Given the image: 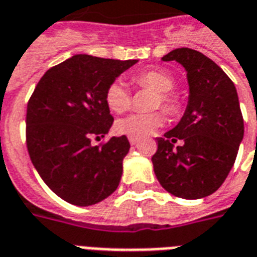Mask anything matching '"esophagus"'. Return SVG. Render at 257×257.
Segmentation results:
<instances>
[{
  "label": "esophagus",
  "mask_w": 257,
  "mask_h": 257,
  "mask_svg": "<svg viewBox=\"0 0 257 257\" xmlns=\"http://www.w3.org/2000/svg\"><path fill=\"white\" fill-rule=\"evenodd\" d=\"M139 142H140L139 139H136V138H129V143L132 144V146H135V144H138Z\"/></svg>",
  "instance_id": "esophagus-1"
}]
</instances>
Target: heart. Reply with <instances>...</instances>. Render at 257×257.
<instances>
[{
	"label": "heart",
	"mask_w": 257,
	"mask_h": 257,
	"mask_svg": "<svg viewBox=\"0 0 257 257\" xmlns=\"http://www.w3.org/2000/svg\"><path fill=\"white\" fill-rule=\"evenodd\" d=\"M135 84L157 91L158 96L154 100V107L161 109L169 115H177L181 110V100L172 90L176 87V80L169 72L162 69H148L140 72L134 77ZM104 102L114 113H123L132 106V94L121 80L110 83L104 92ZM163 123L161 111L134 113L119 118L115 122L117 134L129 138H144Z\"/></svg>",
	"instance_id": "1"
}]
</instances>
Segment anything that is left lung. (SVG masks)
Returning a JSON list of instances; mask_svg holds the SVG:
<instances>
[{"label":"left lung","mask_w":257,"mask_h":257,"mask_svg":"<svg viewBox=\"0 0 257 257\" xmlns=\"http://www.w3.org/2000/svg\"><path fill=\"white\" fill-rule=\"evenodd\" d=\"M162 60L185 68L189 98L180 122L157 139L154 172L169 193L201 199L223 184L234 165L244 138L238 95L229 76L200 51L181 47ZM177 140L184 144L174 149Z\"/></svg>","instance_id":"8db88e82"}]
</instances>
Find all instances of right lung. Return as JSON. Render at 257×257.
<instances>
[{
  "mask_svg": "<svg viewBox=\"0 0 257 257\" xmlns=\"http://www.w3.org/2000/svg\"><path fill=\"white\" fill-rule=\"evenodd\" d=\"M138 60L76 54L47 70L27 104L26 138L32 165L62 200L87 207L109 197L122 176L126 136L92 146L104 136L113 115L104 92Z\"/></svg>",
  "mask_w": 257,
  "mask_h": 257,
  "instance_id": "right-lung-1",
  "label": "right lung"
}]
</instances>
